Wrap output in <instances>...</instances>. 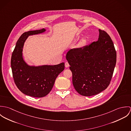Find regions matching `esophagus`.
Wrapping results in <instances>:
<instances>
[{"instance_id": "obj_1", "label": "esophagus", "mask_w": 131, "mask_h": 131, "mask_svg": "<svg viewBox=\"0 0 131 131\" xmlns=\"http://www.w3.org/2000/svg\"><path fill=\"white\" fill-rule=\"evenodd\" d=\"M69 66H70L69 63L68 62H65V67L66 68H68V67H69Z\"/></svg>"}]
</instances>
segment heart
Masks as SVG:
<instances>
[{
	"instance_id": "heart-1",
	"label": "heart",
	"mask_w": 131,
	"mask_h": 131,
	"mask_svg": "<svg viewBox=\"0 0 131 131\" xmlns=\"http://www.w3.org/2000/svg\"><path fill=\"white\" fill-rule=\"evenodd\" d=\"M85 43V40H83L81 41V44H84Z\"/></svg>"
}]
</instances>
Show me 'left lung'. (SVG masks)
I'll use <instances>...</instances> for the list:
<instances>
[{
	"label": "left lung",
	"instance_id": "1",
	"mask_svg": "<svg viewBox=\"0 0 131 131\" xmlns=\"http://www.w3.org/2000/svg\"><path fill=\"white\" fill-rule=\"evenodd\" d=\"M99 38L89 45L70 50L66 59L73 74V84L78 93L91 96L100 93L109 85L116 61L111 38L99 29Z\"/></svg>",
	"mask_w": 131,
	"mask_h": 131
}]
</instances>
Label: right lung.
Listing matches in <instances>:
<instances>
[{"instance_id": "obj_1", "label": "right lung", "mask_w": 131, "mask_h": 131, "mask_svg": "<svg viewBox=\"0 0 131 131\" xmlns=\"http://www.w3.org/2000/svg\"><path fill=\"white\" fill-rule=\"evenodd\" d=\"M46 31L43 28L24 33L17 42L12 56L11 68L16 86L23 93L33 97H43L49 93L57 77L64 69V62L35 66L29 65L24 59L23 51L27 39Z\"/></svg>"}]
</instances>
